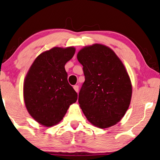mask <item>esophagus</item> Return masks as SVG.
<instances>
[{"instance_id":"obj_1","label":"esophagus","mask_w":160,"mask_h":160,"mask_svg":"<svg viewBox=\"0 0 160 160\" xmlns=\"http://www.w3.org/2000/svg\"><path fill=\"white\" fill-rule=\"evenodd\" d=\"M73 88L74 89H75V90L76 92H78L79 91V86H78V85H74L73 86Z\"/></svg>"}]
</instances>
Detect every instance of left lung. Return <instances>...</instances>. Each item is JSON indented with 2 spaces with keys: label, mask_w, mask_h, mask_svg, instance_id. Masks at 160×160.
I'll return each mask as SVG.
<instances>
[{
  "label": "left lung",
  "mask_w": 160,
  "mask_h": 160,
  "mask_svg": "<svg viewBox=\"0 0 160 160\" xmlns=\"http://www.w3.org/2000/svg\"><path fill=\"white\" fill-rule=\"evenodd\" d=\"M77 58L85 79L78 98L83 113L96 127L116 124L128 110L132 95L122 62L111 48L100 44L85 47Z\"/></svg>",
  "instance_id": "left-lung-1"
}]
</instances>
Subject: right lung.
Listing matches in <instances>:
<instances>
[{"label": "right lung", "mask_w": 160, "mask_h": 160, "mask_svg": "<svg viewBox=\"0 0 160 160\" xmlns=\"http://www.w3.org/2000/svg\"><path fill=\"white\" fill-rule=\"evenodd\" d=\"M75 52L73 47H54L40 54L23 83V98L28 113L47 127L62 120L78 94L69 84L65 65Z\"/></svg>", "instance_id": "obj_1"}]
</instances>
